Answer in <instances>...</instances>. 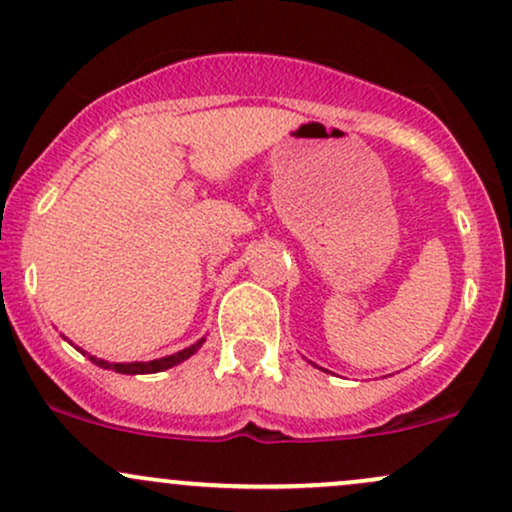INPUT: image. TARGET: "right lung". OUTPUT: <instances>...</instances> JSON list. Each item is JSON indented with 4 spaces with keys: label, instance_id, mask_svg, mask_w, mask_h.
<instances>
[{
    "label": "right lung",
    "instance_id": "right-lung-1",
    "mask_svg": "<svg viewBox=\"0 0 512 512\" xmlns=\"http://www.w3.org/2000/svg\"><path fill=\"white\" fill-rule=\"evenodd\" d=\"M204 339H199L197 344L187 346V349L178 351V354L173 356H163V358H156V361H149V363H108V361H101V358L96 356H88L91 358V363H96V366L101 368H108V370H115V373H125V375H142V373H161V370H168L173 366H178V363L185 361V358H190L195 351L202 346Z\"/></svg>",
    "mask_w": 512,
    "mask_h": 512
}]
</instances>
